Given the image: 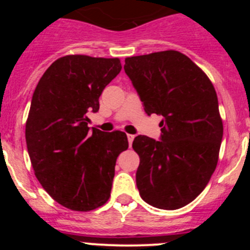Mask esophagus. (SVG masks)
<instances>
[{"label":"esophagus","mask_w":250,"mask_h":250,"mask_svg":"<svg viewBox=\"0 0 250 250\" xmlns=\"http://www.w3.org/2000/svg\"><path fill=\"white\" fill-rule=\"evenodd\" d=\"M127 138H128V143H129V146L132 145L133 140H134V135L133 134H127Z\"/></svg>","instance_id":"34e87169"}]
</instances>
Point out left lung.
<instances>
[{
	"instance_id": "8db88e82",
	"label": "left lung",
	"mask_w": 250,
	"mask_h": 250,
	"mask_svg": "<svg viewBox=\"0 0 250 250\" xmlns=\"http://www.w3.org/2000/svg\"><path fill=\"white\" fill-rule=\"evenodd\" d=\"M125 71L148 116H162L160 140L138 135L137 186L144 201L174 210L192 202L216 168L223 121L213 84L176 50L125 59Z\"/></svg>"
}]
</instances>
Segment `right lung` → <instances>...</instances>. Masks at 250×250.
Wrapping results in <instances>:
<instances>
[{
	"instance_id": "obj_1",
	"label": "right lung",
	"mask_w": 250,
	"mask_h": 250,
	"mask_svg": "<svg viewBox=\"0 0 250 250\" xmlns=\"http://www.w3.org/2000/svg\"><path fill=\"white\" fill-rule=\"evenodd\" d=\"M117 58L66 55L55 60L37 83L25 128L37 180L62 206L88 211L109 200L125 133L88 127L99 97L120 74Z\"/></svg>"
}]
</instances>
